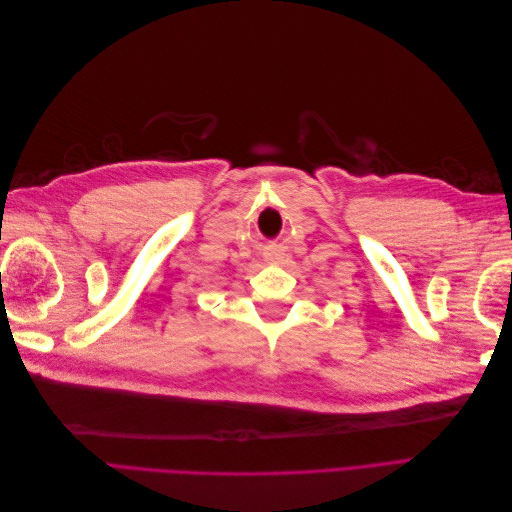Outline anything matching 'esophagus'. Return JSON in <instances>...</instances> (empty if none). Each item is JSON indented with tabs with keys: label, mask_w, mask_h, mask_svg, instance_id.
Instances as JSON below:
<instances>
[{
	"label": "esophagus",
	"mask_w": 512,
	"mask_h": 512,
	"mask_svg": "<svg viewBox=\"0 0 512 512\" xmlns=\"http://www.w3.org/2000/svg\"><path fill=\"white\" fill-rule=\"evenodd\" d=\"M269 260H275V254H271V256H269Z\"/></svg>",
	"instance_id": "esophagus-1"
}]
</instances>
